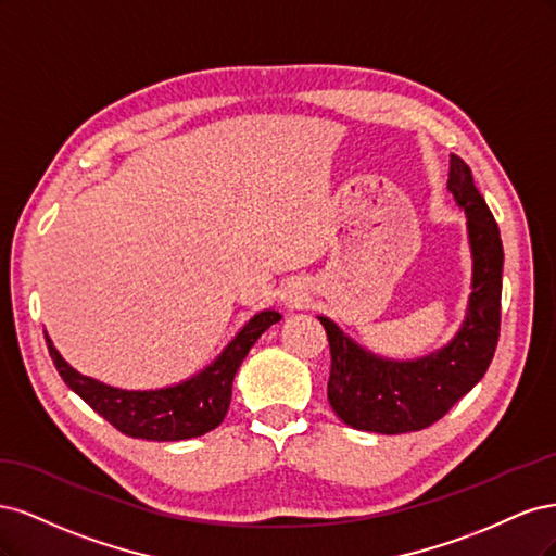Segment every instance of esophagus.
<instances>
[{
  "mask_svg": "<svg viewBox=\"0 0 556 556\" xmlns=\"http://www.w3.org/2000/svg\"><path fill=\"white\" fill-rule=\"evenodd\" d=\"M288 304H290L292 308H294V306H299V304H301V296H290V299H288Z\"/></svg>",
  "mask_w": 556,
  "mask_h": 556,
  "instance_id": "34e87169",
  "label": "esophagus"
}]
</instances>
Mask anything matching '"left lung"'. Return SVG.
Listing matches in <instances>:
<instances>
[{"label": "left lung", "instance_id": "1", "mask_svg": "<svg viewBox=\"0 0 556 556\" xmlns=\"http://www.w3.org/2000/svg\"><path fill=\"white\" fill-rule=\"evenodd\" d=\"M447 190L468 215L473 250L468 315L447 348L417 362H384L352 343L331 319L319 317L331 352L327 399L352 429L376 433L427 429L473 390L494 359L503 274L498 225L459 155H450Z\"/></svg>", "mask_w": 556, "mask_h": 556}]
</instances>
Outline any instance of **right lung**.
<instances>
[{
	"label": "right lung",
	"mask_w": 556,
	"mask_h": 556,
	"mask_svg": "<svg viewBox=\"0 0 556 556\" xmlns=\"http://www.w3.org/2000/svg\"><path fill=\"white\" fill-rule=\"evenodd\" d=\"M278 319L280 313L276 311L255 315L206 371L155 392H125L80 376L60 357L48 336L46 343L62 380L117 431L146 441H185L204 435L223 422L231 401L233 376L248 350Z\"/></svg>",
	"instance_id": "add662e5"
}]
</instances>
